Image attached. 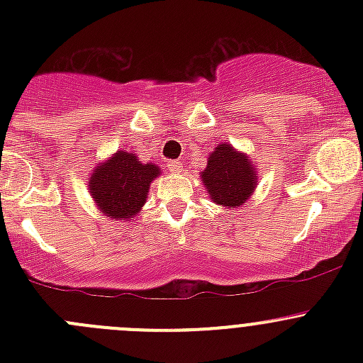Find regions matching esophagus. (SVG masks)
I'll use <instances>...</instances> for the list:
<instances>
[{
	"instance_id": "1",
	"label": "esophagus",
	"mask_w": 363,
	"mask_h": 363,
	"mask_svg": "<svg viewBox=\"0 0 363 363\" xmlns=\"http://www.w3.org/2000/svg\"><path fill=\"white\" fill-rule=\"evenodd\" d=\"M167 167H168V170L174 172V174H181V172H182V163H181V161H177V160L168 161Z\"/></svg>"
}]
</instances>
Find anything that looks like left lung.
<instances>
[{"label": "left lung", "instance_id": "8db88e82", "mask_svg": "<svg viewBox=\"0 0 363 363\" xmlns=\"http://www.w3.org/2000/svg\"><path fill=\"white\" fill-rule=\"evenodd\" d=\"M202 174L205 191L221 207H240L258 184L255 164L244 152L223 142L208 156Z\"/></svg>", "mask_w": 363, "mask_h": 363}]
</instances>
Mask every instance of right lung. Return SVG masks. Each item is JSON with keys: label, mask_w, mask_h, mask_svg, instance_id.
<instances>
[{"label": "right lung", "mask_w": 363, "mask_h": 363, "mask_svg": "<svg viewBox=\"0 0 363 363\" xmlns=\"http://www.w3.org/2000/svg\"><path fill=\"white\" fill-rule=\"evenodd\" d=\"M158 175L156 164L140 163L133 152L117 151L111 160L94 168L89 177V191L101 214L113 221H130L144 207L151 182Z\"/></svg>", "instance_id": "add662e5"}]
</instances>
